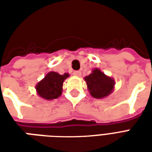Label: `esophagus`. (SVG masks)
I'll use <instances>...</instances> for the list:
<instances>
[{"label": "esophagus", "instance_id": "1", "mask_svg": "<svg viewBox=\"0 0 152 152\" xmlns=\"http://www.w3.org/2000/svg\"><path fill=\"white\" fill-rule=\"evenodd\" d=\"M80 74H81V72H80V71H74V72H73V75H74V76H80Z\"/></svg>", "mask_w": 152, "mask_h": 152}]
</instances>
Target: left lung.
I'll return each instance as SVG.
<instances>
[{
	"label": "left lung",
	"instance_id": "obj_1",
	"mask_svg": "<svg viewBox=\"0 0 152 152\" xmlns=\"http://www.w3.org/2000/svg\"><path fill=\"white\" fill-rule=\"evenodd\" d=\"M90 94L95 99H102L108 96L113 91L115 80L106 76L99 68L92 71V73L85 77Z\"/></svg>",
	"mask_w": 152,
	"mask_h": 152
}]
</instances>
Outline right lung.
<instances>
[{
    "label": "right lung",
    "mask_w": 152,
    "mask_h": 152,
    "mask_svg": "<svg viewBox=\"0 0 152 152\" xmlns=\"http://www.w3.org/2000/svg\"><path fill=\"white\" fill-rule=\"evenodd\" d=\"M68 76V73L60 75L54 72H50L36 86L37 94L46 100L58 99L63 92V81Z\"/></svg>",
    "instance_id": "1"
}]
</instances>
